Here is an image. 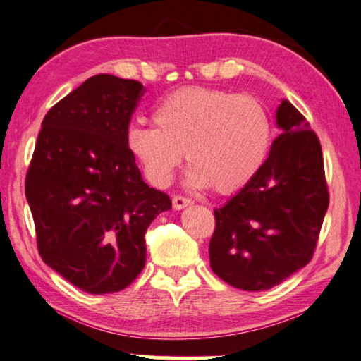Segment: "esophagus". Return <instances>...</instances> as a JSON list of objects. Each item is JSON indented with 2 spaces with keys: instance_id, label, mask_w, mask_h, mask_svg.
Returning a JSON list of instances; mask_svg holds the SVG:
<instances>
[{
  "instance_id": "esophagus-1",
  "label": "esophagus",
  "mask_w": 361,
  "mask_h": 361,
  "mask_svg": "<svg viewBox=\"0 0 361 361\" xmlns=\"http://www.w3.org/2000/svg\"><path fill=\"white\" fill-rule=\"evenodd\" d=\"M192 202H193V201L190 200V198H187V196L176 195L174 198H173V207H174L176 210H180V209H183V207L190 206V204H192Z\"/></svg>"
}]
</instances>
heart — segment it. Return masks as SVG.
<instances>
[{
  "instance_id": "b5f03b06",
  "label": "heart",
  "mask_w": 361,
  "mask_h": 361,
  "mask_svg": "<svg viewBox=\"0 0 361 361\" xmlns=\"http://www.w3.org/2000/svg\"><path fill=\"white\" fill-rule=\"evenodd\" d=\"M152 122L128 127L126 141L159 187L171 182L185 151L190 185L234 192L259 171L271 141L270 116L259 100L214 87L174 91L155 105Z\"/></svg>"
}]
</instances>
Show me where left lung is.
<instances>
[{"label":"left lung","instance_id":"1","mask_svg":"<svg viewBox=\"0 0 361 361\" xmlns=\"http://www.w3.org/2000/svg\"><path fill=\"white\" fill-rule=\"evenodd\" d=\"M276 124L283 132L259 171L214 210L210 267L242 290L271 289L312 259L330 201L316 132L289 100Z\"/></svg>","mask_w":361,"mask_h":361}]
</instances>
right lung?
<instances>
[{
    "label": "right lung",
    "mask_w": 361,
    "mask_h": 361,
    "mask_svg": "<svg viewBox=\"0 0 361 361\" xmlns=\"http://www.w3.org/2000/svg\"><path fill=\"white\" fill-rule=\"evenodd\" d=\"M145 87L100 73L50 108L25 180L42 261L87 294L126 289L171 198L142 180L127 130Z\"/></svg>",
    "instance_id": "obj_1"
}]
</instances>
